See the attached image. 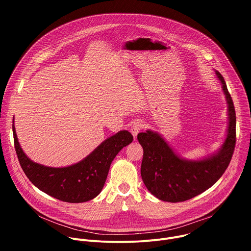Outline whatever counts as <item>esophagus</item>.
<instances>
[{"label": "esophagus", "instance_id": "obj_1", "mask_svg": "<svg viewBox=\"0 0 251 251\" xmlns=\"http://www.w3.org/2000/svg\"><path fill=\"white\" fill-rule=\"evenodd\" d=\"M143 127H144V124H143L142 121L136 120L133 122V124L131 125V128H130V132L132 133L134 138L138 135V133L141 131V129H143Z\"/></svg>", "mask_w": 251, "mask_h": 251}]
</instances>
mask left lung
Instances as JSON below:
<instances>
[{"mask_svg":"<svg viewBox=\"0 0 251 251\" xmlns=\"http://www.w3.org/2000/svg\"><path fill=\"white\" fill-rule=\"evenodd\" d=\"M227 103L226 138L219 151L201 160H187L177 155L157 132L147 130L137 139L144 150L141 176L148 191L161 201H188L216 184L228 167L235 147L236 117L232 99L223 75L216 70Z\"/></svg>","mask_w":251,"mask_h":251,"instance_id":"obj_1","label":"left lung"}]
</instances>
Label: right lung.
<instances>
[{"instance_id": "1", "label": "right lung", "mask_w": 251, "mask_h": 251, "mask_svg": "<svg viewBox=\"0 0 251 251\" xmlns=\"http://www.w3.org/2000/svg\"><path fill=\"white\" fill-rule=\"evenodd\" d=\"M14 142L20 165L28 180L49 196L66 202H84L102 191L110 165L116 155L133 141L127 130L107 138L80 162L62 168L31 161L21 148L13 124Z\"/></svg>"}]
</instances>
